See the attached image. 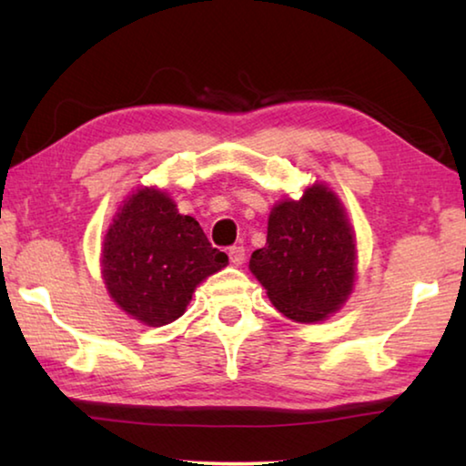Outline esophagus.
I'll use <instances>...</instances> for the list:
<instances>
[{
  "label": "esophagus",
  "instance_id": "obj_1",
  "mask_svg": "<svg viewBox=\"0 0 466 466\" xmlns=\"http://www.w3.org/2000/svg\"><path fill=\"white\" fill-rule=\"evenodd\" d=\"M228 257H230L232 265H242L244 258H247V252H244V247H230V250H228Z\"/></svg>",
  "mask_w": 466,
  "mask_h": 466
}]
</instances>
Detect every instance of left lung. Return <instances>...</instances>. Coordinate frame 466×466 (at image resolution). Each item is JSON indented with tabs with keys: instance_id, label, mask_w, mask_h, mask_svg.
<instances>
[{
	"instance_id": "left-lung-1",
	"label": "left lung",
	"mask_w": 466,
	"mask_h": 466,
	"mask_svg": "<svg viewBox=\"0 0 466 466\" xmlns=\"http://www.w3.org/2000/svg\"><path fill=\"white\" fill-rule=\"evenodd\" d=\"M248 267L291 320L319 322L341 309L356 281V236L337 195L314 183L298 201L275 205Z\"/></svg>"
}]
</instances>
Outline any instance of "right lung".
Returning <instances> with one entry per match:
<instances>
[{
  "mask_svg": "<svg viewBox=\"0 0 466 466\" xmlns=\"http://www.w3.org/2000/svg\"><path fill=\"white\" fill-rule=\"evenodd\" d=\"M228 265L199 222L152 187L119 208L102 242V278L121 310L147 327L183 317L195 288Z\"/></svg>",
  "mask_w": 466,
  "mask_h": 466,
  "instance_id": "obj_1",
  "label": "right lung"
}]
</instances>
